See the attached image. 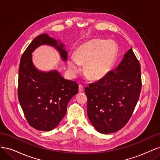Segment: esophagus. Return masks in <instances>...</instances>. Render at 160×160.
<instances>
[{"mask_svg": "<svg viewBox=\"0 0 160 160\" xmlns=\"http://www.w3.org/2000/svg\"><path fill=\"white\" fill-rule=\"evenodd\" d=\"M84 91V88L81 85H79V93H81V92Z\"/></svg>", "mask_w": 160, "mask_h": 160, "instance_id": "esophagus-1", "label": "esophagus"}]
</instances>
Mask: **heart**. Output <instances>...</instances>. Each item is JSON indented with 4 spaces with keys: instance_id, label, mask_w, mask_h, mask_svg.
<instances>
[{
    "instance_id": "heart-1",
    "label": "heart",
    "mask_w": 160,
    "mask_h": 160,
    "mask_svg": "<svg viewBox=\"0 0 160 160\" xmlns=\"http://www.w3.org/2000/svg\"><path fill=\"white\" fill-rule=\"evenodd\" d=\"M118 55V47L112 41L93 39L81 45L67 61L72 75L81 71V64H85V74L92 80L103 78L111 71Z\"/></svg>"
}]
</instances>
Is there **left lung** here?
<instances>
[{
	"label": "left lung",
	"instance_id": "left-lung-1",
	"mask_svg": "<svg viewBox=\"0 0 160 160\" xmlns=\"http://www.w3.org/2000/svg\"><path fill=\"white\" fill-rule=\"evenodd\" d=\"M141 88L140 64L130 49L114 71L85 89L91 125L103 134L122 129L133 113Z\"/></svg>",
	"mask_w": 160,
	"mask_h": 160
}]
</instances>
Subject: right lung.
Instances as JSON below:
<instances>
[{"label": "right lung", "instance_id": "add662e5", "mask_svg": "<svg viewBox=\"0 0 160 160\" xmlns=\"http://www.w3.org/2000/svg\"><path fill=\"white\" fill-rule=\"evenodd\" d=\"M41 45H48L67 61V51L60 40L47 33L37 37L22 54L18 70V97L25 118L32 128L49 132L59 124L67 112L70 99L78 93V84L67 80L57 70L43 71L32 61V53Z\"/></svg>", "mask_w": 160, "mask_h": 160}]
</instances>
